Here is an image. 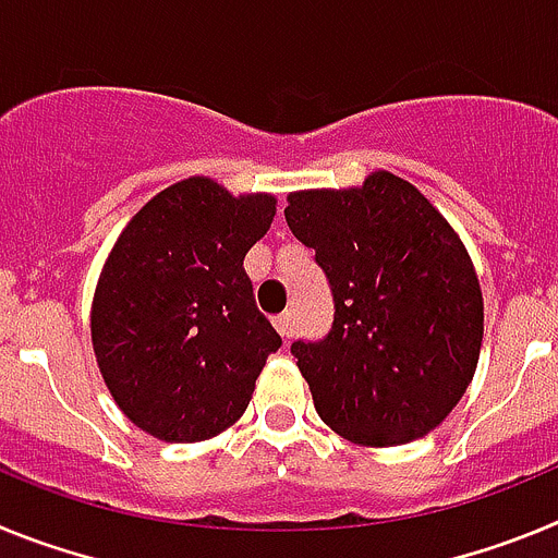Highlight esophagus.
<instances>
[{
    "mask_svg": "<svg viewBox=\"0 0 558 558\" xmlns=\"http://www.w3.org/2000/svg\"><path fill=\"white\" fill-rule=\"evenodd\" d=\"M274 327H276V332L282 335L284 340L293 338V313L276 315V318H274Z\"/></svg>",
    "mask_w": 558,
    "mask_h": 558,
    "instance_id": "obj_1",
    "label": "esophagus"
}]
</instances>
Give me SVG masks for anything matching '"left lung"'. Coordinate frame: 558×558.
<instances>
[{
	"label": "left lung",
	"instance_id": "left-lung-1",
	"mask_svg": "<svg viewBox=\"0 0 558 558\" xmlns=\"http://www.w3.org/2000/svg\"><path fill=\"white\" fill-rule=\"evenodd\" d=\"M284 220L335 302L332 329L290 347L318 416L366 447L427 436L470 386L483 340L481 284L452 226L386 170L357 190L290 192Z\"/></svg>",
	"mask_w": 558,
	"mask_h": 558
}]
</instances>
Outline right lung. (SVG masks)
Here are the masks:
<instances>
[{
  "mask_svg": "<svg viewBox=\"0 0 558 558\" xmlns=\"http://www.w3.org/2000/svg\"><path fill=\"white\" fill-rule=\"evenodd\" d=\"M276 198H234L211 179L147 201L113 243L92 302L97 366L120 411L161 441H204L248 408L282 347L243 268Z\"/></svg>",
  "mask_w": 558,
  "mask_h": 558,
  "instance_id": "obj_1",
  "label": "right lung"
}]
</instances>
